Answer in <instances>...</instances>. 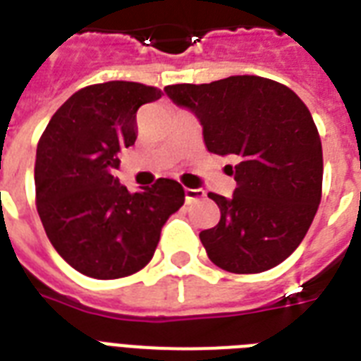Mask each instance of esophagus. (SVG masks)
<instances>
[{"mask_svg": "<svg viewBox=\"0 0 361 361\" xmlns=\"http://www.w3.org/2000/svg\"><path fill=\"white\" fill-rule=\"evenodd\" d=\"M204 197H206V192H204L202 189H189V187L185 189V202L187 204H192V202H197V200H202Z\"/></svg>", "mask_w": 361, "mask_h": 361, "instance_id": "1", "label": "esophagus"}]
</instances>
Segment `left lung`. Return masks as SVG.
Here are the masks:
<instances>
[{"mask_svg": "<svg viewBox=\"0 0 361 361\" xmlns=\"http://www.w3.org/2000/svg\"><path fill=\"white\" fill-rule=\"evenodd\" d=\"M164 92L197 114L208 152L238 161L232 198L208 195L221 209L219 223L200 232L209 260L231 274L275 268L302 243L322 197V144L305 103L249 75Z\"/></svg>", "mask_w": 361, "mask_h": 361, "instance_id": "1", "label": "left lung"}]
</instances>
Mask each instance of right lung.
Here are the masks:
<instances>
[{
  "mask_svg": "<svg viewBox=\"0 0 361 361\" xmlns=\"http://www.w3.org/2000/svg\"><path fill=\"white\" fill-rule=\"evenodd\" d=\"M161 95L138 82L82 87L39 138L37 212L59 257L87 277L120 279L144 268L166 219L185 202L176 180L129 192L114 176L120 152L136 140V110Z\"/></svg>",
  "mask_w": 361,
  "mask_h": 361,
  "instance_id": "obj_1",
  "label": "right lung"
}]
</instances>
